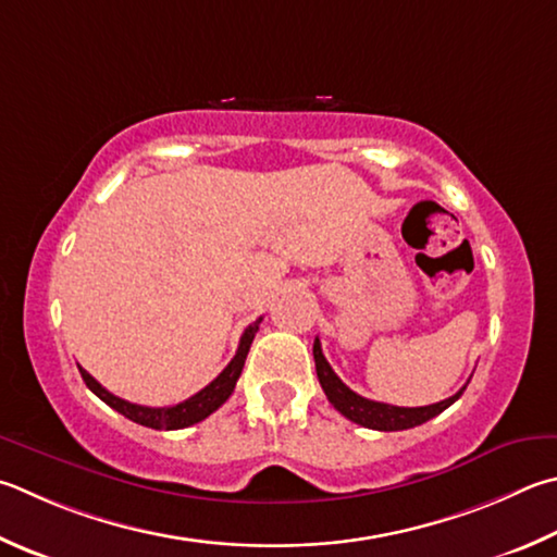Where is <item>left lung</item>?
I'll return each instance as SVG.
<instances>
[{"label":"left lung","mask_w":557,"mask_h":557,"mask_svg":"<svg viewBox=\"0 0 557 557\" xmlns=\"http://www.w3.org/2000/svg\"><path fill=\"white\" fill-rule=\"evenodd\" d=\"M313 362H317V375L321 382V389L326 392V397L333 407H336L343 417L350 419L352 423H360V426L375 429V431H404V429L421 426V423H426L429 419L438 417L441 411H446L453 401H458L465 387H468V384H465V387L455 392L453 397L429 404V407H392V404L360 397V394L346 387L336 372L331 370L329 360L323 358L319 338L313 341Z\"/></svg>","instance_id":"obj_1"}]
</instances>
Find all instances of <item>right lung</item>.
I'll list each match as a JSON object with an SVG mask.
<instances>
[{"mask_svg":"<svg viewBox=\"0 0 557 557\" xmlns=\"http://www.w3.org/2000/svg\"><path fill=\"white\" fill-rule=\"evenodd\" d=\"M260 321L262 319H258L256 323H250V326L244 331L234 360H231L228 366L221 370V375L216 380H211L205 389H199L195 397L180 401V404H175V407H140V404H131L126 399L114 397V394L107 392L102 384H99L92 375H89L87 370L79 368V375H83L87 387L92 389L99 399L109 404L111 409H116L119 413H124L126 419H131L134 423H140V426L156 429V431L187 429V426H191V423L205 421L209 413H214L221 407V404H224L231 397V392H234L236 382L240 377V370H244V366H246V356L250 350L252 338H256Z\"/></svg>","mask_w":557,"mask_h":557,"instance_id":"1","label":"right lung"}]
</instances>
